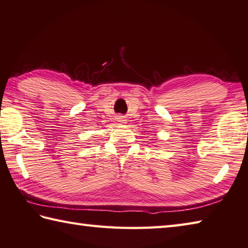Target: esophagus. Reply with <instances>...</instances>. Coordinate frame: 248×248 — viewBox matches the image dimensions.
I'll list each match as a JSON object with an SVG mask.
<instances>
[{"label":"esophagus","mask_w":248,"mask_h":248,"mask_svg":"<svg viewBox=\"0 0 248 248\" xmlns=\"http://www.w3.org/2000/svg\"><path fill=\"white\" fill-rule=\"evenodd\" d=\"M118 121H119V123H121V124H124L125 119H124V118H118Z\"/></svg>","instance_id":"obj_1"}]
</instances>
